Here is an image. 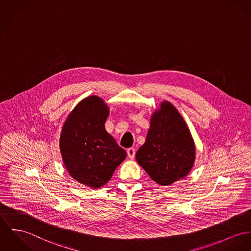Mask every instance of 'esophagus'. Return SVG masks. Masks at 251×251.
Segmentation results:
<instances>
[{"mask_svg":"<svg viewBox=\"0 0 251 251\" xmlns=\"http://www.w3.org/2000/svg\"><path fill=\"white\" fill-rule=\"evenodd\" d=\"M127 154H128V156H129V158H131V159H133L134 157H135V148H129L128 150H127Z\"/></svg>","mask_w":251,"mask_h":251,"instance_id":"obj_1","label":"esophagus"}]
</instances>
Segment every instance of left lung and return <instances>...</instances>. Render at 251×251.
Segmentation results:
<instances>
[{
  "label": "left lung",
  "instance_id": "left-lung-1",
  "mask_svg": "<svg viewBox=\"0 0 251 251\" xmlns=\"http://www.w3.org/2000/svg\"><path fill=\"white\" fill-rule=\"evenodd\" d=\"M195 152L185 121L170 102L164 101L151 117L145 143L135 159L156 183L169 185L190 172Z\"/></svg>",
  "mask_w": 251,
  "mask_h": 251
}]
</instances>
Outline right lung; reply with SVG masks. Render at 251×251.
<instances>
[{
	"label": "right lung",
	"mask_w": 251,
	"mask_h": 251,
	"mask_svg": "<svg viewBox=\"0 0 251 251\" xmlns=\"http://www.w3.org/2000/svg\"><path fill=\"white\" fill-rule=\"evenodd\" d=\"M108 116V106L100 97H87L69 115L60 135L66 169L92 188L106 184L127 154L105 129Z\"/></svg>",
	"instance_id": "1"
}]
</instances>
